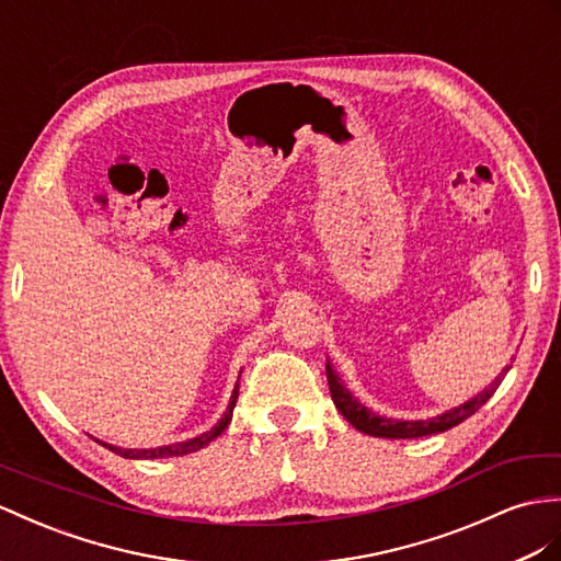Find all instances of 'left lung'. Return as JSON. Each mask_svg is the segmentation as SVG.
<instances>
[{
    "instance_id": "left-lung-1",
    "label": "left lung",
    "mask_w": 561,
    "mask_h": 561,
    "mask_svg": "<svg viewBox=\"0 0 561 561\" xmlns=\"http://www.w3.org/2000/svg\"><path fill=\"white\" fill-rule=\"evenodd\" d=\"M507 371V369H505ZM502 371V375H505ZM327 381H329V391H332V400L334 405L339 408V412L346 417L357 431L363 434L377 436V438H420V436H431V434H440V431H448L457 424H462L465 420H469L473 412H477L488 398L495 393V389L500 386L502 377H497L483 393H479L477 398H471L469 403L459 405L450 412L440 414V417L434 420H417V422H400V420H386L379 417L371 410H367L365 405L357 403V400L351 396V391L343 389V383L339 379V375L334 371V367L327 363Z\"/></svg>"
}]
</instances>
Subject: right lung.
Listing matches in <instances>:
<instances>
[{
	"label": "right lung",
	"mask_w": 561,
	"mask_h": 561,
	"mask_svg": "<svg viewBox=\"0 0 561 561\" xmlns=\"http://www.w3.org/2000/svg\"><path fill=\"white\" fill-rule=\"evenodd\" d=\"M237 398H239V386L232 393V400H229V408L227 412L222 414V420L215 424L210 431H206V434H201L196 438H190V440H182V443H175V445H163V448H149V450H123V448H116V445H108V443H102L104 448L113 450L121 457H130V459H156V457H178V455H186V453H194V450H201L204 445H208L213 438H218L222 431L227 428V424L232 422V410L237 405Z\"/></svg>",
	"instance_id": "right-lung-1"
}]
</instances>
